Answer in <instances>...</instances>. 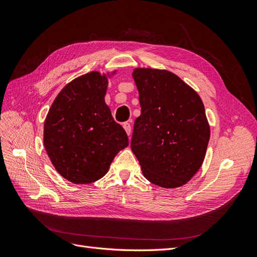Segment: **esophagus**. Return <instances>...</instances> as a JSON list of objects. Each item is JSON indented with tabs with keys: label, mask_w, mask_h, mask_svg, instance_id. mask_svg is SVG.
Returning a JSON list of instances; mask_svg holds the SVG:
<instances>
[{
	"label": "esophagus",
	"mask_w": 257,
	"mask_h": 257,
	"mask_svg": "<svg viewBox=\"0 0 257 257\" xmlns=\"http://www.w3.org/2000/svg\"><path fill=\"white\" fill-rule=\"evenodd\" d=\"M123 127H124V130H125V132H126V134L130 136V134H131V124L128 123V122H125V123H123Z\"/></svg>",
	"instance_id": "34e87169"
}]
</instances>
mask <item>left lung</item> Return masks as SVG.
<instances>
[{
  "instance_id": "obj_1",
  "label": "left lung",
  "mask_w": 257,
  "mask_h": 257,
  "mask_svg": "<svg viewBox=\"0 0 257 257\" xmlns=\"http://www.w3.org/2000/svg\"><path fill=\"white\" fill-rule=\"evenodd\" d=\"M142 113L131 148L146 179L166 189L191 180L203 164L210 127L203 100L190 85L165 69L135 68Z\"/></svg>"
}]
</instances>
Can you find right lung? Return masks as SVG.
Masks as SVG:
<instances>
[{
    "instance_id": "1",
    "label": "right lung",
    "mask_w": 257,
    "mask_h": 257,
    "mask_svg": "<svg viewBox=\"0 0 257 257\" xmlns=\"http://www.w3.org/2000/svg\"><path fill=\"white\" fill-rule=\"evenodd\" d=\"M107 84V76L98 72L78 77L61 90L46 116L45 149L57 172L76 184L104 177L128 146L125 131L105 103Z\"/></svg>"
}]
</instances>
